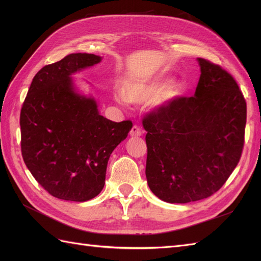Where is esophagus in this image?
Returning <instances> with one entry per match:
<instances>
[{"mask_svg":"<svg viewBox=\"0 0 261 261\" xmlns=\"http://www.w3.org/2000/svg\"><path fill=\"white\" fill-rule=\"evenodd\" d=\"M141 134H142V130H141V127L139 125L135 124L134 126H132V129L130 131L131 137H139V136H141Z\"/></svg>","mask_w":261,"mask_h":261,"instance_id":"1","label":"esophagus"}]
</instances>
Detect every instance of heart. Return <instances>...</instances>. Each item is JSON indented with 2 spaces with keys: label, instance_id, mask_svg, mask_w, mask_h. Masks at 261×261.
Returning a JSON list of instances; mask_svg holds the SVG:
<instances>
[{
  "label": "heart",
  "instance_id": "obj_1",
  "mask_svg": "<svg viewBox=\"0 0 261 261\" xmlns=\"http://www.w3.org/2000/svg\"><path fill=\"white\" fill-rule=\"evenodd\" d=\"M174 95V90L168 88L166 83L136 81L127 83L124 86L123 94H116V99L122 101L124 98L130 103H146L154 101L160 96L170 98Z\"/></svg>",
  "mask_w": 261,
  "mask_h": 261
}]
</instances>
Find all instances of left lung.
<instances>
[{
	"mask_svg": "<svg viewBox=\"0 0 261 261\" xmlns=\"http://www.w3.org/2000/svg\"><path fill=\"white\" fill-rule=\"evenodd\" d=\"M201 76L193 96H177L143 116L146 177L168 203L210 197L239 163L247 103L236 80L221 66L197 58Z\"/></svg>",
	"mask_w": 261,
	"mask_h": 261,
	"instance_id": "1",
	"label": "left lung"
}]
</instances>
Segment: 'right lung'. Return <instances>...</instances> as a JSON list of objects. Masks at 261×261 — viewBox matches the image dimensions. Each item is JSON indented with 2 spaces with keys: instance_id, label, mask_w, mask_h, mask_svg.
I'll return each instance as SVG.
<instances>
[{
  "instance_id": "obj_1",
  "label": "right lung",
  "mask_w": 261,
  "mask_h": 261,
  "mask_svg": "<svg viewBox=\"0 0 261 261\" xmlns=\"http://www.w3.org/2000/svg\"><path fill=\"white\" fill-rule=\"evenodd\" d=\"M93 54H70L33 77L20 114L21 152L35 179L65 201L85 202L105 184L111 153L132 127L98 113L92 97L75 91L70 75L101 62Z\"/></svg>"
}]
</instances>
